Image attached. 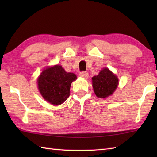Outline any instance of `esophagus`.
Wrapping results in <instances>:
<instances>
[{
  "mask_svg": "<svg viewBox=\"0 0 157 157\" xmlns=\"http://www.w3.org/2000/svg\"><path fill=\"white\" fill-rule=\"evenodd\" d=\"M79 76L83 78H87L89 77V73H87L86 71H82V72L79 73Z\"/></svg>",
  "mask_w": 157,
  "mask_h": 157,
  "instance_id": "1",
  "label": "esophagus"
}]
</instances>
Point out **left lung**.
I'll use <instances>...</instances> for the list:
<instances>
[{
  "label": "left lung",
  "mask_w": 157,
  "mask_h": 157,
  "mask_svg": "<svg viewBox=\"0 0 157 157\" xmlns=\"http://www.w3.org/2000/svg\"><path fill=\"white\" fill-rule=\"evenodd\" d=\"M93 88L98 98L109 96L118 86V79L108 68H103L98 75L92 78Z\"/></svg>",
  "instance_id": "1"
}]
</instances>
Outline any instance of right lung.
Returning a JSON list of instances; mask_svg holds the SVG:
<instances>
[{"mask_svg": "<svg viewBox=\"0 0 157 157\" xmlns=\"http://www.w3.org/2000/svg\"><path fill=\"white\" fill-rule=\"evenodd\" d=\"M76 79L74 73H66L62 66L55 65L44 70L37 82L44 99L50 104L59 105L69 97L71 84Z\"/></svg>", "mask_w": 157, "mask_h": 157, "instance_id": "add662e5", "label": "right lung"}]
</instances>
